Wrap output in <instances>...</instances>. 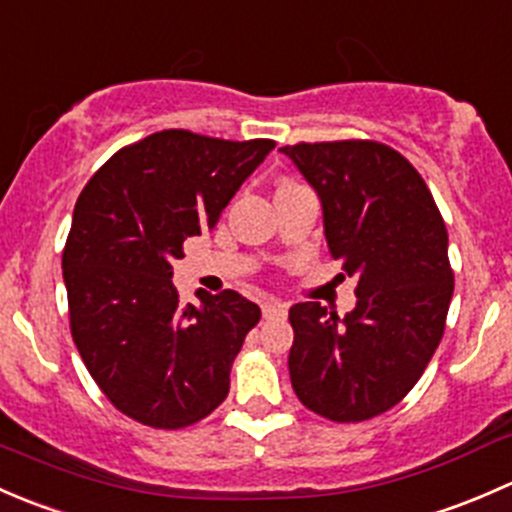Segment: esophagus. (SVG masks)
<instances>
[{
    "label": "esophagus",
    "mask_w": 512,
    "mask_h": 512,
    "mask_svg": "<svg viewBox=\"0 0 512 512\" xmlns=\"http://www.w3.org/2000/svg\"><path fill=\"white\" fill-rule=\"evenodd\" d=\"M287 314V304L280 302V299H267L262 304V317L265 319H282Z\"/></svg>",
    "instance_id": "1"
}]
</instances>
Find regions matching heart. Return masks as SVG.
<instances>
[{
	"label": "heart",
	"mask_w": 512,
	"mask_h": 512,
	"mask_svg": "<svg viewBox=\"0 0 512 512\" xmlns=\"http://www.w3.org/2000/svg\"><path fill=\"white\" fill-rule=\"evenodd\" d=\"M285 185H294V183H282V185H280V188H285Z\"/></svg>",
	"instance_id": "1"
}]
</instances>
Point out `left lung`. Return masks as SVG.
Here are the masks:
<instances>
[{
  "label": "left lung",
  "mask_w": 512,
  "mask_h": 512,
  "mask_svg": "<svg viewBox=\"0 0 512 512\" xmlns=\"http://www.w3.org/2000/svg\"><path fill=\"white\" fill-rule=\"evenodd\" d=\"M280 151L319 195L329 252L356 277L344 317L319 302L289 309L292 389L329 421H366L414 389L441 342L453 297L446 225L418 170L384 143Z\"/></svg>",
  "instance_id": "8db88e82"
}]
</instances>
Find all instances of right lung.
I'll list each match as a JSON object with an SVG mask.
<instances>
[{"instance_id":"1","label":"right lung","mask_w":512,"mask_h":512,"mask_svg":"<svg viewBox=\"0 0 512 512\" xmlns=\"http://www.w3.org/2000/svg\"><path fill=\"white\" fill-rule=\"evenodd\" d=\"M272 148L160 131L106 160L76 200L61 260L71 337L108 401L146 426H190L230 391L260 307L235 289L183 304L173 262Z\"/></svg>"}]
</instances>
